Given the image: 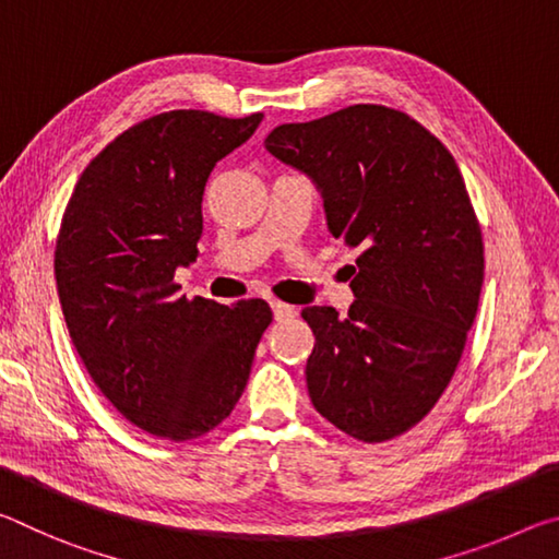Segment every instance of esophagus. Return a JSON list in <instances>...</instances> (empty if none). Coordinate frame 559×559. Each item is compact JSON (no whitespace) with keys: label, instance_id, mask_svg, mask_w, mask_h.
I'll use <instances>...</instances> for the list:
<instances>
[{"label":"esophagus","instance_id":"obj_1","mask_svg":"<svg viewBox=\"0 0 559 559\" xmlns=\"http://www.w3.org/2000/svg\"><path fill=\"white\" fill-rule=\"evenodd\" d=\"M271 310H273V318L278 320H290V318H296L298 316V310L293 308V306H288V302H281V300H271Z\"/></svg>","mask_w":559,"mask_h":559}]
</instances>
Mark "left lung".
<instances>
[{
    "label": "left lung",
    "instance_id": "1",
    "mask_svg": "<svg viewBox=\"0 0 559 559\" xmlns=\"http://www.w3.org/2000/svg\"><path fill=\"white\" fill-rule=\"evenodd\" d=\"M266 150L313 179L330 234L359 249L347 316L302 310L310 402L347 437L390 441L439 402L476 320L484 236L461 169L427 128L372 103L278 126Z\"/></svg>",
    "mask_w": 559,
    "mask_h": 559
}]
</instances>
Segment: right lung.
Wrapping results in <instances>:
<instances>
[{"instance_id":"obj_1","label":"right lung","mask_w":559,"mask_h":559,"mask_svg":"<svg viewBox=\"0 0 559 559\" xmlns=\"http://www.w3.org/2000/svg\"><path fill=\"white\" fill-rule=\"evenodd\" d=\"M261 112L169 110L112 140L83 169L56 239V288L75 353L130 424L197 439L231 414L273 313L266 300L222 306L179 296L197 261L202 197Z\"/></svg>"}]
</instances>
